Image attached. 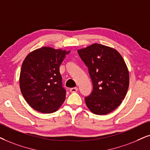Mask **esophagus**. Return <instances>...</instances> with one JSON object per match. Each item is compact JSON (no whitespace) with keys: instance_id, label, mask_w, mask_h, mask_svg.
I'll list each match as a JSON object with an SVG mask.
<instances>
[{"instance_id":"esophagus-1","label":"esophagus","mask_w":150,"mask_h":150,"mask_svg":"<svg viewBox=\"0 0 150 150\" xmlns=\"http://www.w3.org/2000/svg\"><path fill=\"white\" fill-rule=\"evenodd\" d=\"M77 91H78V88H77V87H74V88H72L70 89V91L71 93H75L77 92Z\"/></svg>"}]
</instances>
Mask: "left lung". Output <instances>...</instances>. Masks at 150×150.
<instances>
[{
  "label": "left lung",
  "mask_w": 150,
  "mask_h": 150,
  "mask_svg": "<svg viewBox=\"0 0 150 150\" xmlns=\"http://www.w3.org/2000/svg\"><path fill=\"white\" fill-rule=\"evenodd\" d=\"M77 52L93 83L91 93L85 98L87 107L96 115L111 112L127 92L129 77L124 59L116 50L98 43Z\"/></svg>",
  "instance_id": "obj_1"
}]
</instances>
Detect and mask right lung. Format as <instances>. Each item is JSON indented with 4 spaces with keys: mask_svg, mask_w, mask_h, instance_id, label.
Masks as SVG:
<instances>
[{
    "mask_svg": "<svg viewBox=\"0 0 150 150\" xmlns=\"http://www.w3.org/2000/svg\"><path fill=\"white\" fill-rule=\"evenodd\" d=\"M70 52L49 47L37 49L26 57L20 74L22 95L32 108L39 112L56 111L66 98L59 66Z\"/></svg>",
    "mask_w": 150,
    "mask_h": 150,
    "instance_id": "obj_1",
    "label": "right lung"
}]
</instances>
